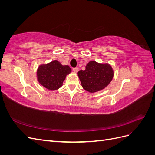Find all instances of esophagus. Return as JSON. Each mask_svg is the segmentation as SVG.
I'll use <instances>...</instances> for the list:
<instances>
[{
	"label": "esophagus",
	"mask_w": 155,
	"mask_h": 155,
	"mask_svg": "<svg viewBox=\"0 0 155 155\" xmlns=\"http://www.w3.org/2000/svg\"><path fill=\"white\" fill-rule=\"evenodd\" d=\"M73 71H74L75 73H77V72L79 71V68H78V67L74 68H73Z\"/></svg>",
	"instance_id": "1"
}]
</instances>
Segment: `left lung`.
<instances>
[{"label":"left lung","mask_w":155,"mask_h":155,"mask_svg":"<svg viewBox=\"0 0 155 155\" xmlns=\"http://www.w3.org/2000/svg\"><path fill=\"white\" fill-rule=\"evenodd\" d=\"M114 70L109 63H100L91 61L85 70H79L78 76L85 91L94 93L106 88L114 77Z\"/></svg>","instance_id":"1"}]
</instances>
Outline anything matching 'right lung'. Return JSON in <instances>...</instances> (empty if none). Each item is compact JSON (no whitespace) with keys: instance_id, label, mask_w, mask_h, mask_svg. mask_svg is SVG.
Listing matches in <instances>:
<instances>
[{"instance_id":"1","label":"right lung","mask_w":155,"mask_h":155,"mask_svg":"<svg viewBox=\"0 0 155 155\" xmlns=\"http://www.w3.org/2000/svg\"><path fill=\"white\" fill-rule=\"evenodd\" d=\"M72 70L68 65H63L58 60L39 65L37 70V79L41 86L50 91L58 90Z\"/></svg>"}]
</instances>
